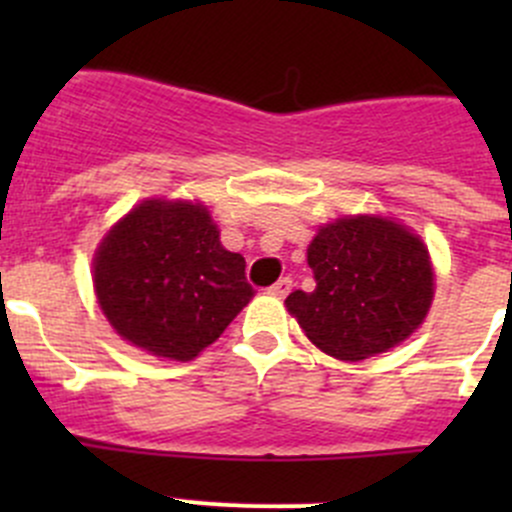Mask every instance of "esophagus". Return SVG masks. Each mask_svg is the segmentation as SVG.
<instances>
[{"instance_id": "1", "label": "esophagus", "mask_w": 512, "mask_h": 512, "mask_svg": "<svg viewBox=\"0 0 512 512\" xmlns=\"http://www.w3.org/2000/svg\"><path fill=\"white\" fill-rule=\"evenodd\" d=\"M289 289H292V277H282V280H277L275 285L270 287V294H275V297H287Z\"/></svg>"}]
</instances>
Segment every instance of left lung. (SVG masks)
Masks as SVG:
<instances>
[{
    "label": "left lung",
    "mask_w": 512,
    "mask_h": 512,
    "mask_svg": "<svg viewBox=\"0 0 512 512\" xmlns=\"http://www.w3.org/2000/svg\"><path fill=\"white\" fill-rule=\"evenodd\" d=\"M317 287L285 299L324 354L361 361L416 332L433 302V267L423 240L379 215H349L319 227L307 247Z\"/></svg>",
    "instance_id": "1"
}]
</instances>
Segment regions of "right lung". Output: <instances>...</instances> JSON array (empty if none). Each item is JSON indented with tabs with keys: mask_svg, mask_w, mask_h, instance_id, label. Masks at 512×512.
<instances>
[{
	"mask_svg": "<svg viewBox=\"0 0 512 512\" xmlns=\"http://www.w3.org/2000/svg\"><path fill=\"white\" fill-rule=\"evenodd\" d=\"M98 304L133 347L190 361L255 297L245 257L225 250L208 208L143 200L108 230L94 257Z\"/></svg>",
	"mask_w": 512,
	"mask_h": 512,
	"instance_id": "add662e5",
	"label": "right lung"
}]
</instances>
